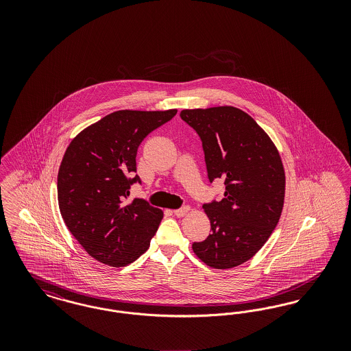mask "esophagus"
Wrapping results in <instances>:
<instances>
[{"label":"esophagus","mask_w":351,"mask_h":351,"mask_svg":"<svg viewBox=\"0 0 351 351\" xmlns=\"http://www.w3.org/2000/svg\"><path fill=\"white\" fill-rule=\"evenodd\" d=\"M189 210H191L189 206H183V208H180V209H175L173 213H175V216H178V217H183Z\"/></svg>","instance_id":"1"}]
</instances>
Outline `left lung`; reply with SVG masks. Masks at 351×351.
Returning a JSON list of instances; mask_svg holds the SVG:
<instances>
[{
    "label": "left lung",
    "instance_id": "1",
    "mask_svg": "<svg viewBox=\"0 0 351 351\" xmlns=\"http://www.w3.org/2000/svg\"><path fill=\"white\" fill-rule=\"evenodd\" d=\"M180 117L201 138L209 182L226 185L222 200L202 205L212 233L192 249L209 267H237L262 249L279 222L282 158L267 133L238 108L184 109Z\"/></svg>",
    "mask_w": 351,
    "mask_h": 351
}]
</instances>
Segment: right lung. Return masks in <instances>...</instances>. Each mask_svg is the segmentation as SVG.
Wrapping results in <instances>:
<instances>
[{"mask_svg": "<svg viewBox=\"0 0 351 351\" xmlns=\"http://www.w3.org/2000/svg\"><path fill=\"white\" fill-rule=\"evenodd\" d=\"M178 113L118 110L77 134L58 173V201L68 230L92 258L112 267L133 263L150 247L163 212L143 199L126 202L141 183L136 151Z\"/></svg>", "mask_w": 351, "mask_h": 351, "instance_id": "obj_1", "label": "right lung"}]
</instances>
